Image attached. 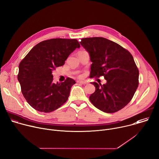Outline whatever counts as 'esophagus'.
Returning <instances> with one entry per match:
<instances>
[{
  "label": "esophagus",
  "instance_id": "1",
  "mask_svg": "<svg viewBox=\"0 0 159 159\" xmlns=\"http://www.w3.org/2000/svg\"><path fill=\"white\" fill-rule=\"evenodd\" d=\"M78 83H80V84H86L87 83L86 81H78Z\"/></svg>",
  "mask_w": 159,
  "mask_h": 159
}]
</instances>
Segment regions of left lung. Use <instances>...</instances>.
<instances>
[{"label":"left lung","mask_w":159,"mask_h":159,"mask_svg":"<svg viewBox=\"0 0 159 159\" xmlns=\"http://www.w3.org/2000/svg\"><path fill=\"white\" fill-rule=\"evenodd\" d=\"M80 44L89 53L90 78L103 76L107 83L93 82L95 92L90 100L106 113L124 108L131 100L138 86L139 70L130 52L103 37L82 39Z\"/></svg>","instance_id":"obj_1"}]
</instances>
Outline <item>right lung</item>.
Listing matches in <instances>:
<instances>
[{
	"instance_id": "obj_1",
	"label": "right lung",
	"mask_w": 159,
	"mask_h": 159,
	"mask_svg": "<svg viewBox=\"0 0 159 159\" xmlns=\"http://www.w3.org/2000/svg\"><path fill=\"white\" fill-rule=\"evenodd\" d=\"M80 47L76 39L44 40L33 47L21 61L17 80L24 97L33 109L48 113L67 100L76 82L67 78L64 82L55 84L52 70L63 66L68 56Z\"/></svg>"
}]
</instances>
